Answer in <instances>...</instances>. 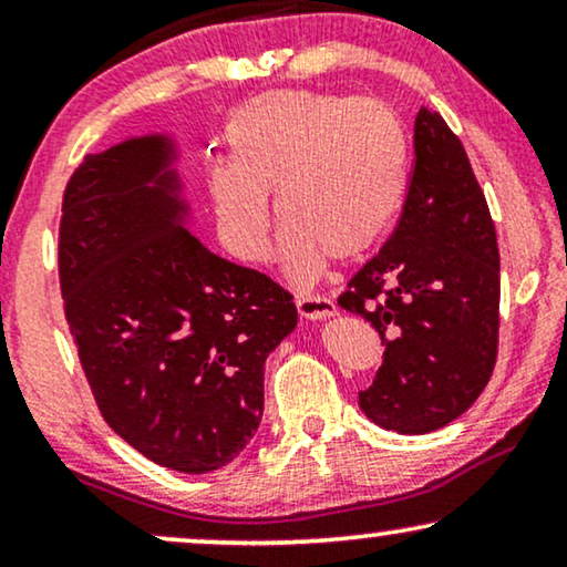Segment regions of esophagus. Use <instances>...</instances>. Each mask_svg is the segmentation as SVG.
<instances>
[{
	"mask_svg": "<svg viewBox=\"0 0 567 567\" xmlns=\"http://www.w3.org/2000/svg\"><path fill=\"white\" fill-rule=\"evenodd\" d=\"M295 306H298V313L302 318H310V321H323V318L337 316V302L326 298V295H298Z\"/></svg>",
	"mask_w": 567,
	"mask_h": 567,
	"instance_id": "34e87169",
	"label": "esophagus"
}]
</instances>
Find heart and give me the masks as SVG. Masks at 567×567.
<instances>
[{"label":"heart","instance_id":"heart-1","mask_svg":"<svg viewBox=\"0 0 567 567\" xmlns=\"http://www.w3.org/2000/svg\"><path fill=\"white\" fill-rule=\"evenodd\" d=\"M230 169L213 174L220 241L249 265L272 257L275 218L292 282L310 285L331 257L372 249L409 189V143L393 110L374 100L275 94L228 131Z\"/></svg>","mask_w":567,"mask_h":567}]
</instances>
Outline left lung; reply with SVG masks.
<instances>
[{"label":"left lung","mask_w":567,"mask_h":567,"mask_svg":"<svg viewBox=\"0 0 567 567\" xmlns=\"http://www.w3.org/2000/svg\"><path fill=\"white\" fill-rule=\"evenodd\" d=\"M401 220L339 295L385 352L362 411L382 429L426 434L462 416L498 357L496 226L462 141L421 107Z\"/></svg>","instance_id":"1"}]
</instances>
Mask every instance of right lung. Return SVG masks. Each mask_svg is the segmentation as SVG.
I'll list each match as a JSON object with an SVG mask.
<instances>
[{"label": "right lung", "mask_w": 567, "mask_h": 567, "mask_svg": "<svg viewBox=\"0 0 567 567\" xmlns=\"http://www.w3.org/2000/svg\"><path fill=\"white\" fill-rule=\"evenodd\" d=\"M185 166L162 135L84 156L61 203L59 282L107 426L156 465L200 475L257 432L265 360L298 310L272 277L189 234Z\"/></svg>", "instance_id": "add662e5"}]
</instances>
